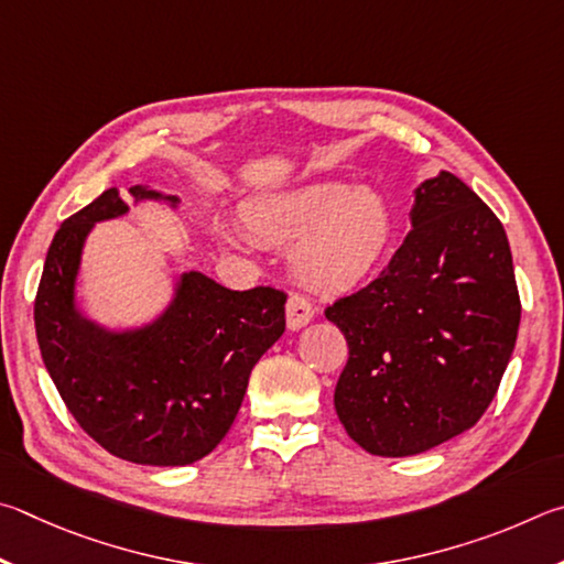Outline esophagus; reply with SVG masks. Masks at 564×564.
Wrapping results in <instances>:
<instances>
[{
  "label": "esophagus",
  "instance_id": "esophagus-1",
  "mask_svg": "<svg viewBox=\"0 0 564 564\" xmlns=\"http://www.w3.org/2000/svg\"><path fill=\"white\" fill-rule=\"evenodd\" d=\"M314 319V304L310 300L300 297V294H292L288 300V327L290 329H302Z\"/></svg>",
  "mask_w": 564,
  "mask_h": 564
}]
</instances>
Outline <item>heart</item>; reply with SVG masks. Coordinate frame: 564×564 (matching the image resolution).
<instances>
[{"instance_id":"obj_1","label":"heart","mask_w":564,"mask_h":564,"mask_svg":"<svg viewBox=\"0 0 564 564\" xmlns=\"http://www.w3.org/2000/svg\"><path fill=\"white\" fill-rule=\"evenodd\" d=\"M247 232L267 245H292L290 267L314 290H347L377 270L393 240V213L377 187L334 177L252 197Z\"/></svg>"}]
</instances>
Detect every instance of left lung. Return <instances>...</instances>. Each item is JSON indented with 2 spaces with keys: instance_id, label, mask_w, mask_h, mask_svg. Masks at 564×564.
I'll use <instances>...</instances> for the list:
<instances>
[{
  "instance_id": "left-lung-1",
  "label": "left lung",
  "mask_w": 564,
  "mask_h": 564,
  "mask_svg": "<svg viewBox=\"0 0 564 564\" xmlns=\"http://www.w3.org/2000/svg\"><path fill=\"white\" fill-rule=\"evenodd\" d=\"M349 344L334 409L371 456H416L476 426L516 349L520 294L496 213L453 173L416 187L387 270L327 307Z\"/></svg>"
}]
</instances>
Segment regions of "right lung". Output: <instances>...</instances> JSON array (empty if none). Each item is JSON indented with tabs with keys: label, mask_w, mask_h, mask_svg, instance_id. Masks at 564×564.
<instances>
[{
	"label": "right lung",
	"mask_w": 564,
	"mask_h": 564,
	"mask_svg": "<svg viewBox=\"0 0 564 564\" xmlns=\"http://www.w3.org/2000/svg\"><path fill=\"white\" fill-rule=\"evenodd\" d=\"M135 200H165L133 185ZM128 213L116 187L58 227L34 302L44 367L78 426L113 456L141 466H187L230 431L252 367L282 337L288 294L227 290L185 272L161 317L108 332L76 310L74 290L94 223Z\"/></svg>",
	"instance_id": "right-lung-1"
}]
</instances>
